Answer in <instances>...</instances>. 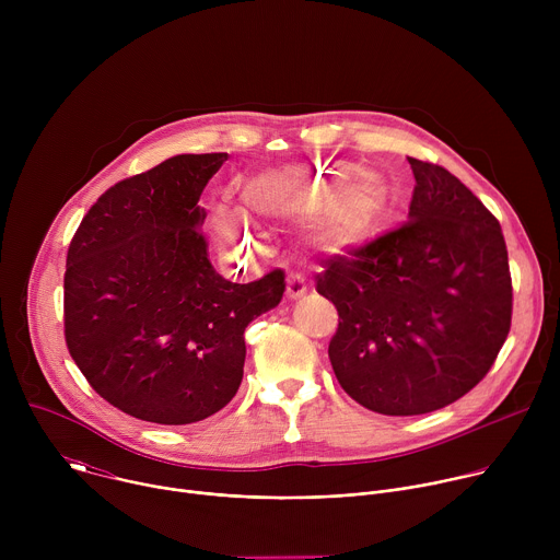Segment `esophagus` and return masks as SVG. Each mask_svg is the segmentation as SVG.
I'll return each instance as SVG.
<instances>
[{"label": "esophagus", "instance_id": "esophagus-1", "mask_svg": "<svg viewBox=\"0 0 560 560\" xmlns=\"http://www.w3.org/2000/svg\"><path fill=\"white\" fill-rule=\"evenodd\" d=\"M305 292H307L305 279H303L301 275H290V277H288V285H285V294H288L290 299H299V296H303Z\"/></svg>", "mask_w": 560, "mask_h": 560}]
</instances>
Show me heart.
Wrapping results in <instances>:
<instances>
[{
    "instance_id": "1",
    "label": "heart",
    "mask_w": 560,
    "mask_h": 560,
    "mask_svg": "<svg viewBox=\"0 0 560 560\" xmlns=\"http://www.w3.org/2000/svg\"><path fill=\"white\" fill-rule=\"evenodd\" d=\"M352 164L312 162L268 171L244 188L246 212L255 219H285L310 212V234L318 248L348 253L363 246L387 210V186L374 173L354 174ZM214 230L228 246L250 244L248 221L219 212Z\"/></svg>"
}]
</instances>
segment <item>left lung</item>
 <instances>
[{"instance_id":"1","label":"left lung","mask_w":560,"mask_h":560,"mask_svg":"<svg viewBox=\"0 0 560 560\" xmlns=\"http://www.w3.org/2000/svg\"><path fill=\"white\" fill-rule=\"evenodd\" d=\"M408 162L410 221L316 275L339 312L332 370L357 404L387 417L454 404L490 372L512 326L499 219L443 166Z\"/></svg>"}]
</instances>
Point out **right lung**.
<instances>
[{"instance_id":"1","label":"right lung","mask_w":560,"mask_h":560,"mask_svg":"<svg viewBox=\"0 0 560 560\" xmlns=\"http://www.w3.org/2000/svg\"><path fill=\"white\" fill-rule=\"evenodd\" d=\"M228 152L177 154L108 188L66 257L63 337L91 387L159 425L197 423L244 378V332L279 305L283 270L253 283L208 259L199 197Z\"/></svg>"}]
</instances>
